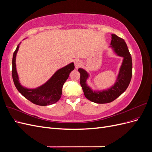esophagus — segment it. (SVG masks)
<instances>
[{"label": "esophagus", "mask_w": 152, "mask_h": 152, "mask_svg": "<svg viewBox=\"0 0 152 152\" xmlns=\"http://www.w3.org/2000/svg\"><path fill=\"white\" fill-rule=\"evenodd\" d=\"M74 64H75V66L76 68H78L79 67H80L82 65V63L80 61V60L79 59H75L74 61Z\"/></svg>", "instance_id": "1"}]
</instances>
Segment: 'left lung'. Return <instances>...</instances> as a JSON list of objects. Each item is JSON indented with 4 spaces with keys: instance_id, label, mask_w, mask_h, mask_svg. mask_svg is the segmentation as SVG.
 I'll return each mask as SVG.
<instances>
[{
    "instance_id": "left-lung-1",
    "label": "left lung",
    "mask_w": 152,
    "mask_h": 152,
    "mask_svg": "<svg viewBox=\"0 0 152 152\" xmlns=\"http://www.w3.org/2000/svg\"><path fill=\"white\" fill-rule=\"evenodd\" d=\"M110 48L117 56L123 58L115 83L110 88L98 91H93L87 84V80L89 77V73L83 68H79L78 70L80 73V83L86 98L96 103L103 104L113 102L126 90L131 80L132 58L125 41L117 35L112 34Z\"/></svg>"
}]
</instances>
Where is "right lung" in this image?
Returning <instances> with one entry per match:
<instances>
[{"instance_id": "add662e5", "label": "right lung", "mask_w": 152, "mask_h": 152, "mask_svg": "<svg viewBox=\"0 0 152 152\" xmlns=\"http://www.w3.org/2000/svg\"><path fill=\"white\" fill-rule=\"evenodd\" d=\"M20 44L18 45L16 49L14 52L12 61V76L16 89L25 98L35 104L47 106L56 103L61 96L64 83L68 79L70 72L74 70V63H71L59 69L43 85L35 89L26 88L20 83L16 70V57Z\"/></svg>"}]
</instances>
